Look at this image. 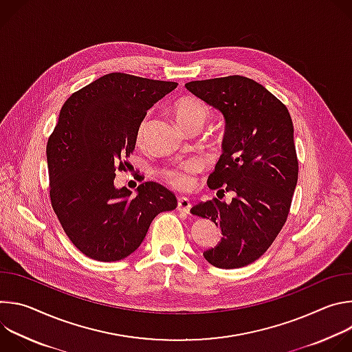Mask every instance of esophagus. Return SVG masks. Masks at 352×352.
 <instances>
[{"label": "esophagus", "instance_id": "34e87169", "mask_svg": "<svg viewBox=\"0 0 352 352\" xmlns=\"http://www.w3.org/2000/svg\"><path fill=\"white\" fill-rule=\"evenodd\" d=\"M177 209H178L179 212L188 213V212L190 210V200H189L188 197H179V199H178Z\"/></svg>", "mask_w": 352, "mask_h": 352}]
</instances>
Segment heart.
<instances>
[{"label":"heart","instance_id":"1","mask_svg":"<svg viewBox=\"0 0 352 352\" xmlns=\"http://www.w3.org/2000/svg\"><path fill=\"white\" fill-rule=\"evenodd\" d=\"M174 111H175L178 124L185 131H189L192 128L202 129L212 116L210 107L204 102V100H200L195 96L181 97L174 106ZM148 120H150V116L147 114L139 124V128L136 132L138 142L143 140L147 125H148ZM199 171H200V164L196 160H188L181 164L164 168L162 171V177L174 189L189 190L192 189L195 184V175Z\"/></svg>","mask_w":352,"mask_h":352}]
</instances>
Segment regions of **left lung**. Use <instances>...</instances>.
Here are the masks:
<instances>
[{"label": "left lung", "instance_id": "left-lung-1", "mask_svg": "<svg viewBox=\"0 0 352 352\" xmlns=\"http://www.w3.org/2000/svg\"><path fill=\"white\" fill-rule=\"evenodd\" d=\"M185 87L226 120L223 155L208 179L217 197L190 209L212 219L223 234L204 256L220 269L248 266L269 249L289 213L298 181L291 116L266 87L245 76L193 80ZM226 191L233 195L231 203L218 196Z\"/></svg>", "mask_w": 352, "mask_h": 352}]
</instances>
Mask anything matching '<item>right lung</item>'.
<instances>
[{
	"mask_svg": "<svg viewBox=\"0 0 352 352\" xmlns=\"http://www.w3.org/2000/svg\"><path fill=\"white\" fill-rule=\"evenodd\" d=\"M178 83L109 74L64 103L47 142L50 197L72 243L98 262L129 256L153 219L177 208L166 186L148 181L131 190L114 185L136 144L139 124Z\"/></svg>",
	"mask_w": 352,
	"mask_h": 352,
	"instance_id": "1",
	"label": "right lung"
}]
</instances>
